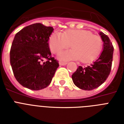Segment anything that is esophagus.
Listing matches in <instances>:
<instances>
[{"label": "esophagus", "instance_id": "34e87169", "mask_svg": "<svg viewBox=\"0 0 124 124\" xmlns=\"http://www.w3.org/2000/svg\"><path fill=\"white\" fill-rule=\"evenodd\" d=\"M59 64H60V66H66V64H67V63L64 62H59Z\"/></svg>", "mask_w": 124, "mask_h": 124}]
</instances>
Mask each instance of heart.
I'll use <instances>...</instances> for the list:
<instances>
[{
    "instance_id": "1",
    "label": "heart",
    "mask_w": 124,
    "mask_h": 124,
    "mask_svg": "<svg viewBox=\"0 0 124 124\" xmlns=\"http://www.w3.org/2000/svg\"><path fill=\"white\" fill-rule=\"evenodd\" d=\"M48 44L53 53L68 48L71 45L73 49L59 53L58 58L61 60L80 59L84 63L96 60L102 48L101 38L84 30H68L62 34L53 33L49 38Z\"/></svg>"
}]
</instances>
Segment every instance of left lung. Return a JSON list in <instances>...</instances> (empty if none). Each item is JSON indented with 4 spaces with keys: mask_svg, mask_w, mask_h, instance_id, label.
Instances as JSON below:
<instances>
[{
    "mask_svg": "<svg viewBox=\"0 0 124 124\" xmlns=\"http://www.w3.org/2000/svg\"><path fill=\"white\" fill-rule=\"evenodd\" d=\"M103 42V51L92 64L85 68L78 66L72 75L74 84L85 91L93 90L102 85L108 78L111 70L114 48L109 38L99 33Z\"/></svg>",
    "mask_w": 124,
    "mask_h": 124,
    "instance_id": "left-lung-1",
    "label": "left lung"
}]
</instances>
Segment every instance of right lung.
Wrapping results in <instances>:
<instances>
[{"label":"right lung","mask_w":124,"mask_h":124,"mask_svg":"<svg viewBox=\"0 0 124 124\" xmlns=\"http://www.w3.org/2000/svg\"><path fill=\"white\" fill-rule=\"evenodd\" d=\"M53 28L36 23L15 35L11 47L10 64L16 80L23 87L38 91L50 84L58 62L51 56L49 38ZM46 59V62L43 60Z\"/></svg>","instance_id":"obj_1"}]
</instances>
